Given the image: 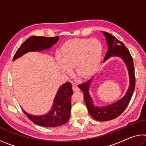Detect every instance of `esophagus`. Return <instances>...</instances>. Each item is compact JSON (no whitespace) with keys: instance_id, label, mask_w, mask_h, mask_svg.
<instances>
[{"instance_id":"obj_1","label":"esophagus","mask_w":146,"mask_h":146,"mask_svg":"<svg viewBox=\"0 0 146 146\" xmlns=\"http://www.w3.org/2000/svg\"><path fill=\"white\" fill-rule=\"evenodd\" d=\"M73 90L75 92H79L80 91L79 88L77 86V84H75V83H73Z\"/></svg>"}]
</instances>
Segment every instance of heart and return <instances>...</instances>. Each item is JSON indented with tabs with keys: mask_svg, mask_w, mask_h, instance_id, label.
<instances>
[{
	"mask_svg": "<svg viewBox=\"0 0 146 146\" xmlns=\"http://www.w3.org/2000/svg\"><path fill=\"white\" fill-rule=\"evenodd\" d=\"M102 56L103 45L98 40L75 39L62 45L56 60L64 73H70L75 68L78 76L87 78L96 73Z\"/></svg>",
	"mask_w": 146,
	"mask_h": 146,
	"instance_id": "heart-1",
	"label": "heart"
}]
</instances>
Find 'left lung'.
Masks as SVG:
<instances>
[{"label":"left lung","instance_id":"obj_1","mask_svg":"<svg viewBox=\"0 0 146 146\" xmlns=\"http://www.w3.org/2000/svg\"><path fill=\"white\" fill-rule=\"evenodd\" d=\"M103 34L105 36L108 46V50L106 53L103 62L112 56L119 57L123 60L128 70L129 86L123 98L110 105L99 107L94 105L93 99L91 98L89 92L90 84L93 78L83 84L78 85V88L82 90L84 94V99L90 114L94 119L99 121H108L118 117L128 106L135 88L133 59L129 50L121 41H119L112 34L103 31Z\"/></svg>","mask_w":146,"mask_h":146}]
</instances>
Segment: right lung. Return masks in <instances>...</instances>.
Instances as JSON below:
<instances>
[{"instance_id": "add662e5", "label": "right lung", "mask_w": 146, "mask_h": 146, "mask_svg": "<svg viewBox=\"0 0 146 146\" xmlns=\"http://www.w3.org/2000/svg\"><path fill=\"white\" fill-rule=\"evenodd\" d=\"M59 40V37H30L23 43L13 56V61L29 52H38L49 49ZM73 94L70 82L62 84L58 90L51 109L47 114L34 115L22 110L31 121L38 125L45 127H56L66 123L71 114V97Z\"/></svg>"}]
</instances>
